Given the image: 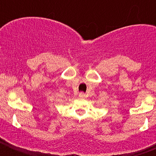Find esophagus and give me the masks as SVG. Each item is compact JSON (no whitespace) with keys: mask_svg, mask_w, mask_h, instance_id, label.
I'll use <instances>...</instances> for the list:
<instances>
[{"mask_svg":"<svg viewBox=\"0 0 156 156\" xmlns=\"http://www.w3.org/2000/svg\"><path fill=\"white\" fill-rule=\"evenodd\" d=\"M79 97L80 98H86V94H85L84 93H80Z\"/></svg>","mask_w":156,"mask_h":156,"instance_id":"esophagus-1","label":"esophagus"}]
</instances>
